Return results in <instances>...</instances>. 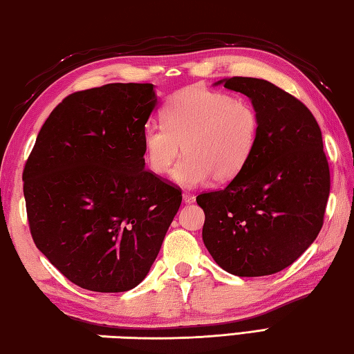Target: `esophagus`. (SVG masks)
Returning <instances> with one entry per match:
<instances>
[{"mask_svg":"<svg viewBox=\"0 0 354 354\" xmlns=\"http://www.w3.org/2000/svg\"><path fill=\"white\" fill-rule=\"evenodd\" d=\"M183 202H185L186 205L194 203V202H196V196H194V194H189V192H185V194H183Z\"/></svg>","mask_w":354,"mask_h":354,"instance_id":"34e87169","label":"esophagus"}]
</instances>
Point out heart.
<instances>
[{
  "mask_svg": "<svg viewBox=\"0 0 354 354\" xmlns=\"http://www.w3.org/2000/svg\"><path fill=\"white\" fill-rule=\"evenodd\" d=\"M163 124L143 131V158L156 176H166L177 158H185L172 180L196 188L214 177L228 182L240 174L254 152L260 120L254 106L226 92L189 86L172 95L163 109Z\"/></svg>",
  "mask_w": 354,
  "mask_h": 354,
  "instance_id": "b5f03b06",
  "label": "heart"
}]
</instances>
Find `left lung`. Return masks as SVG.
<instances>
[{
  "mask_svg": "<svg viewBox=\"0 0 354 354\" xmlns=\"http://www.w3.org/2000/svg\"><path fill=\"white\" fill-rule=\"evenodd\" d=\"M217 84L251 100L260 132L240 174L197 197L203 243L231 274H274L304 254L324 225L330 168L322 132L302 102L266 80L232 77Z\"/></svg>",
  "mask_w": 354,
  "mask_h": 354,
  "instance_id": "1",
  "label": "left lung"
}]
</instances>
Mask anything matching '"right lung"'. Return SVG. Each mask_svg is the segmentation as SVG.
Segmentation results:
<instances>
[{
    "label": "right lung",
    "mask_w": 354,
    "mask_h": 354,
    "mask_svg": "<svg viewBox=\"0 0 354 354\" xmlns=\"http://www.w3.org/2000/svg\"><path fill=\"white\" fill-rule=\"evenodd\" d=\"M154 84L111 83L71 94L50 112L26 162L30 234L84 290L136 288L162 248L182 192L145 169Z\"/></svg>",
    "instance_id": "right-lung-1"
}]
</instances>
